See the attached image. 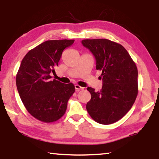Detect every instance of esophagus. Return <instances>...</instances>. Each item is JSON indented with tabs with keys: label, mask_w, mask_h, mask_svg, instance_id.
Wrapping results in <instances>:
<instances>
[{
	"label": "esophagus",
	"mask_w": 159,
	"mask_h": 159,
	"mask_svg": "<svg viewBox=\"0 0 159 159\" xmlns=\"http://www.w3.org/2000/svg\"><path fill=\"white\" fill-rule=\"evenodd\" d=\"M75 89H76V90H77V91H80V90H84V88H82V87L80 86L79 84H75Z\"/></svg>",
	"instance_id": "34e87169"
}]
</instances>
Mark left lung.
Returning a JSON list of instances; mask_svg holds the SVG:
<instances>
[{
    "label": "left lung",
    "instance_id": "8db88e82",
    "mask_svg": "<svg viewBox=\"0 0 159 159\" xmlns=\"http://www.w3.org/2000/svg\"><path fill=\"white\" fill-rule=\"evenodd\" d=\"M82 45L96 60V69L102 71L103 87L91 94L86 108L93 120L110 125L121 119L131 109L138 93V69L127 50L119 43L107 39H86Z\"/></svg>",
    "mask_w": 159,
    "mask_h": 159
}]
</instances>
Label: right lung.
I'll use <instances>...</instances> for the list:
<instances>
[{"instance_id": "add662e5", "label": "right lung", "mask_w": 159, "mask_h": 159, "mask_svg": "<svg viewBox=\"0 0 159 159\" xmlns=\"http://www.w3.org/2000/svg\"><path fill=\"white\" fill-rule=\"evenodd\" d=\"M75 40H47L30 50L21 61L16 77L19 96L27 111L38 120L54 122L64 116L74 84L51 80L62 52Z\"/></svg>"}]
</instances>
